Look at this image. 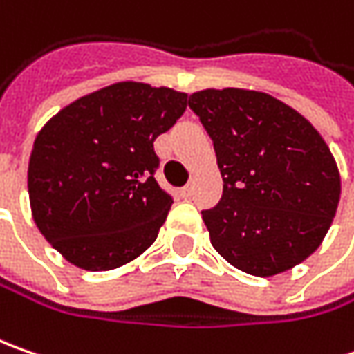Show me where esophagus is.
<instances>
[{"mask_svg": "<svg viewBox=\"0 0 354 354\" xmlns=\"http://www.w3.org/2000/svg\"><path fill=\"white\" fill-rule=\"evenodd\" d=\"M183 195H185V197H191V195H193V185H191V183L185 185V187H183Z\"/></svg>", "mask_w": 354, "mask_h": 354, "instance_id": "1", "label": "esophagus"}]
</instances>
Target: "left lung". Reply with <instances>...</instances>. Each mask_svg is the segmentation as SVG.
I'll use <instances>...</instances> for the list:
<instances>
[{
    "label": "left lung",
    "instance_id": "8db88e82",
    "mask_svg": "<svg viewBox=\"0 0 354 354\" xmlns=\"http://www.w3.org/2000/svg\"><path fill=\"white\" fill-rule=\"evenodd\" d=\"M189 108L211 136L225 181L221 203L203 211L214 250L258 278L301 264L319 248L341 197L319 131L256 90H198Z\"/></svg>",
    "mask_w": 354,
    "mask_h": 354
}]
</instances>
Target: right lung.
<instances>
[{
	"label": "right lung",
	"mask_w": 354,
	"mask_h": 354,
	"mask_svg": "<svg viewBox=\"0 0 354 354\" xmlns=\"http://www.w3.org/2000/svg\"><path fill=\"white\" fill-rule=\"evenodd\" d=\"M185 108V92L126 80L64 106L41 128L27 171L31 214L64 260L106 272L156 242L173 198L153 177V142Z\"/></svg>",
	"instance_id": "1"
}]
</instances>
